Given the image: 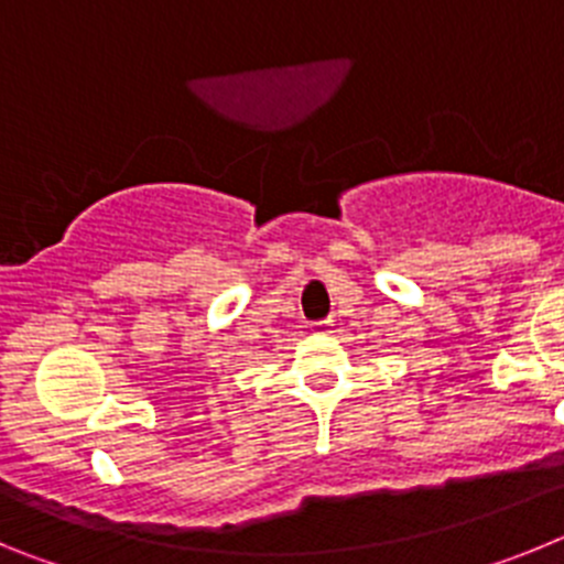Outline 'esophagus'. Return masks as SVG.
Instances as JSON below:
<instances>
[{
    "label": "esophagus",
    "instance_id": "esophagus-1",
    "mask_svg": "<svg viewBox=\"0 0 564 564\" xmlns=\"http://www.w3.org/2000/svg\"><path fill=\"white\" fill-rule=\"evenodd\" d=\"M311 327L316 336H330V333L336 330V322H333V318H322V322H313Z\"/></svg>",
    "mask_w": 564,
    "mask_h": 564
}]
</instances>
